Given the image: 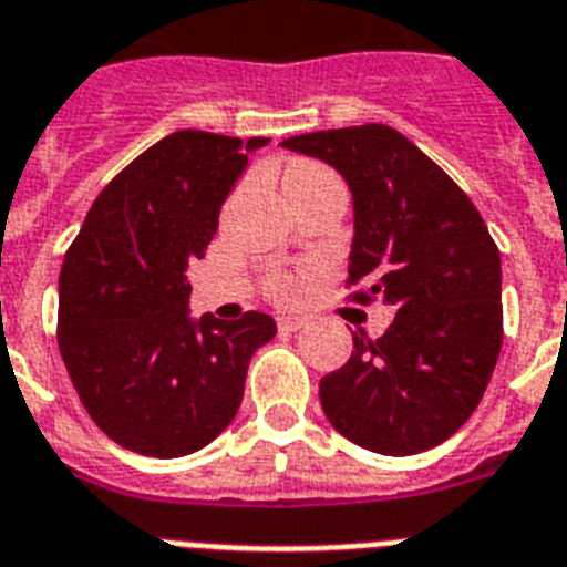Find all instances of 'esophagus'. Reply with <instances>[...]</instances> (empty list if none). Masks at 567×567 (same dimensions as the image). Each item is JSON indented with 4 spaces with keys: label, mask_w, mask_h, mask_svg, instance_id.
Returning a JSON list of instances; mask_svg holds the SVG:
<instances>
[{
    "label": "esophagus",
    "mask_w": 567,
    "mask_h": 567,
    "mask_svg": "<svg viewBox=\"0 0 567 567\" xmlns=\"http://www.w3.org/2000/svg\"><path fill=\"white\" fill-rule=\"evenodd\" d=\"M307 324L305 316H298V312H280L278 316V328L284 330V333H296V330H301Z\"/></svg>",
    "instance_id": "obj_1"
}]
</instances>
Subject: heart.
Listing matches in <instances>:
<instances>
[{
	"instance_id": "1",
	"label": "heart",
	"mask_w": 567,
	"mask_h": 567,
	"mask_svg": "<svg viewBox=\"0 0 567 567\" xmlns=\"http://www.w3.org/2000/svg\"><path fill=\"white\" fill-rule=\"evenodd\" d=\"M328 181H337L333 178V172H328L321 163H312V161L289 163L287 172H284V189L319 187V184H328ZM292 289H296L292 280H278V284H275V292H278V296H289Z\"/></svg>"
}]
</instances>
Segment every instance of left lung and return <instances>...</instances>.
<instances>
[{
    "label": "left lung",
    "mask_w": 567,
    "mask_h": 567,
    "mask_svg": "<svg viewBox=\"0 0 567 567\" xmlns=\"http://www.w3.org/2000/svg\"><path fill=\"white\" fill-rule=\"evenodd\" d=\"M337 169L351 189L348 278L357 301L398 307L386 333H354L319 383L321 410L354 445L386 456L442 445L477 410L504 342L501 251L471 198L389 125L280 143Z\"/></svg>",
    "instance_id": "1"
}]
</instances>
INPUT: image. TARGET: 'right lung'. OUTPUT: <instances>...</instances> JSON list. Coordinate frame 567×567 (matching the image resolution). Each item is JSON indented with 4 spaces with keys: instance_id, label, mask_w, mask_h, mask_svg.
<instances>
[{
    "instance_id": "add662e5",
    "label": "right lung",
    "mask_w": 567,
    "mask_h": 567,
    "mask_svg": "<svg viewBox=\"0 0 567 567\" xmlns=\"http://www.w3.org/2000/svg\"><path fill=\"white\" fill-rule=\"evenodd\" d=\"M266 137L175 131L131 161L90 207L58 280V346L90 419L134 454L202 451L243 401L248 362L278 328L189 316L202 260L248 155Z\"/></svg>"
}]
</instances>
